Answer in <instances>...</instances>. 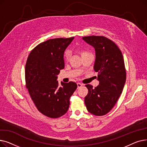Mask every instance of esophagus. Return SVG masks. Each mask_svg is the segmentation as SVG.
I'll use <instances>...</instances> for the list:
<instances>
[{
    "instance_id": "34e87169",
    "label": "esophagus",
    "mask_w": 147,
    "mask_h": 147,
    "mask_svg": "<svg viewBox=\"0 0 147 147\" xmlns=\"http://www.w3.org/2000/svg\"><path fill=\"white\" fill-rule=\"evenodd\" d=\"M77 84H78V88H81L82 86H83V84L80 83H77Z\"/></svg>"
}]
</instances>
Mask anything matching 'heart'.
<instances>
[{
  "label": "heart",
  "mask_w": 147,
  "mask_h": 147,
  "mask_svg": "<svg viewBox=\"0 0 147 147\" xmlns=\"http://www.w3.org/2000/svg\"><path fill=\"white\" fill-rule=\"evenodd\" d=\"M89 52H86V51H82L80 52V53H81V55L82 56H83L84 55H86V54L88 53ZM69 55H70V53H69V52L68 51H66L64 53V57L66 59H68L69 57Z\"/></svg>",
  "instance_id": "obj_1"
}]
</instances>
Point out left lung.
Segmentation results:
<instances>
[{
  "mask_svg": "<svg viewBox=\"0 0 147 147\" xmlns=\"http://www.w3.org/2000/svg\"><path fill=\"white\" fill-rule=\"evenodd\" d=\"M82 38L95 48L94 68L98 73L97 80L99 82L95 88L86 84L88 94L84 103L90 113L104 115L111 110L124 88L126 79L124 59L118 46L109 38L101 36Z\"/></svg>",
  "mask_w": 147,
  "mask_h": 147,
  "instance_id": "obj_1",
  "label": "left lung"
}]
</instances>
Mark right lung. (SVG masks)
<instances>
[{
	"mask_svg": "<svg viewBox=\"0 0 147 147\" xmlns=\"http://www.w3.org/2000/svg\"><path fill=\"white\" fill-rule=\"evenodd\" d=\"M74 38H53L38 44L26 62V88L37 110L50 118H58L67 113L69 98L78 88L75 82H61L59 86L57 80L64 68V51Z\"/></svg>",
	"mask_w": 147,
	"mask_h": 147,
	"instance_id": "right-lung-1",
	"label": "right lung"
}]
</instances>
